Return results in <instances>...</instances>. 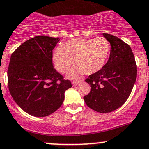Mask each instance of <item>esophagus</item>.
<instances>
[{"label": "esophagus", "instance_id": "esophagus-1", "mask_svg": "<svg viewBox=\"0 0 149 149\" xmlns=\"http://www.w3.org/2000/svg\"><path fill=\"white\" fill-rule=\"evenodd\" d=\"M79 83L80 81H72V85H73V86H76Z\"/></svg>", "mask_w": 149, "mask_h": 149}]
</instances>
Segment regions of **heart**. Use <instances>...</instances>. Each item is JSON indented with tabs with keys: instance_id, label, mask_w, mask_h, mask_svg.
I'll use <instances>...</instances> for the list:
<instances>
[{
	"instance_id": "heart-1",
	"label": "heart",
	"mask_w": 149,
	"mask_h": 149,
	"mask_svg": "<svg viewBox=\"0 0 149 149\" xmlns=\"http://www.w3.org/2000/svg\"><path fill=\"white\" fill-rule=\"evenodd\" d=\"M110 52L109 42L103 37L91 39L74 38L66 41L64 47H57L54 51L52 60L55 68L65 73L73 63L77 66L70 72V77H76L83 72L87 75L98 72L107 63Z\"/></svg>"
}]
</instances>
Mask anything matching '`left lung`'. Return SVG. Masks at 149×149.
<instances>
[{
    "label": "left lung",
    "instance_id": "obj_1",
    "mask_svg": "<svg viewBox=\"0 0 149 149\" xmlns=\"http://www.w3.org/2000/svg\"><path fill=\"white\" fill-rule=\"evenodd\" d=\"M103 36L110 43L109 59L100 71L86 79L91 89L83 99L93 110L108 113L128 99L136 79L137 67L130 45L114 35Z\"/></svg>",
    "mask_w": 149,
    "mask_h": 149
}]
</instances>
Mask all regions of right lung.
Listing matches in <instances>:
<instances>
[{"instance_id": "right-lung-1", "label": "right lung", "mask_w": 149, "mask_h": 149, "mask_svg": "<svg viewBox=\"0 0 149 149\" xmlns=\"http://www.w3.org/2000/svg\"><path fill=\"white\" fill-rule=\"evenodd\" d=\"M59 37L40 35L29 39L13 52L8 69V88L24 112L46 117L59 108L72 85L54 68L52 54Z\"/></svg>"}]
</instances>
